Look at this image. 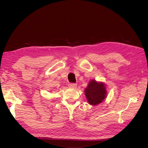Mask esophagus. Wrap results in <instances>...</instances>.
<instances>
[{
	"label": "esophagus",
	"instance_id": "1",
	"mask_svg": "<svg viewBox=\"0 0 148 148\" xmlns=\"http://www.w3.org/2000/svg\"><path fill=\"white\" fill-rule=\"evenodd\" d=\"M77 84H73V83H70V84H68V86L70 88H75L77 87Z\"/></svg>",
	"mask_w": 148,
	"mask_h": 148
}]
</instances>
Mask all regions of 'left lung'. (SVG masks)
<instances>
[{
	"instance_id": "1",
	"label": "left lung",
	"mask_w": 148,
	"mask_h": 148,
	"mask_svg": "<svg viewBox=\"0 0 148 148\" xmlns=\"http://www.w3.org/2000/svg\"><path fill=\"white\" fill-rule=\"evenodd\" d=\"M85 96L88 102L92 106L101 103L106 97V90L103 83H97L95 80L89 83L85 90Z\"/></svg>"
}]
</instances>
